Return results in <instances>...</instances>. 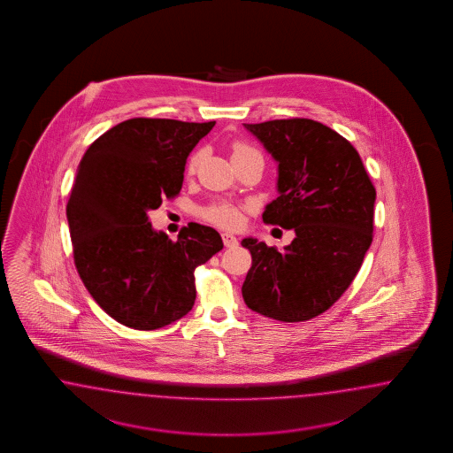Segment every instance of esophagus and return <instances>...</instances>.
I'll return each instance as SVG.
<instances>
[{"mask_svg": "<svg viewBox=\"0 0 453 453\" xmlns=\"http://www.w3.org/2000/svg\"><path fill=\"white\" fill-rule=\"evenodd\" d=\"M222 242H224V246L229 247V249H233V247H235L237 244H239L237 237L233 235V234H222Z\"/></svg>", "mask_w": 453, "mask_h": 453, "instance_id": "34e87169", "label": "esophagus"}]
</instances>
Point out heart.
<instances>
[{
	"label": "heart",
	"mask_w": 453,
	"mask_h": 453,
	"mask_svg": "<svg viewBox=\"0 0 453 453\" xmlns=\"http://www.w3.org/2000/svg\"><path fill=\"white\" fill-rule=\"evenodd\" d=\"M256 151L254 148H250L246 142L242 141H235L233 144V159L234 157H239V156H244L247 152ZM201 159V154L199 152H194L189 159V165H188V173H194L197 163ZM201 216L211 222V224H216L222 229H235L241 226L242 222V209L237 204L233 203H212L209 206L204 207L201 211Z\"/></svg>",
	"instance_id": "b5f03b06"
}]
</instances>
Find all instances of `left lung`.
<instances>
[{
  "mask_svg": "<svg viewBox=\"0 0 453 453\" xmlns=\"http://www.w3.org/2000/svg\"><path fill=\"white\" fill-rule=\"evenodd\" d=\"M279 165V197L262 220L294 229L279 252L247 237L249 309L280 322L320 316L352 284L372 244L375 188L356 148L305 118L244 124Z\"/></svg>",
  "mask_w": 453,
  "mask_h": 453,
  "instance_id": "obj_1",
  "label": "left lung"
}]
</instances>
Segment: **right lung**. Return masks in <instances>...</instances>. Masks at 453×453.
I'll return each mask as SVG.
<instances>
[{"label": "right lung", "instance_id": "add662e5", "mask_svg": "<svg viewBox=\"0 0 453 453\" xmlns=\"http://www.w3.org/2000/svg\"><path fill=\"white\" fill-rule=\"evenodd\" d=\"M214 124L133 118L82 156L66 206L74 264L97 305L126 327L159 329L186 316L196 267L224 247L212 227L191 222L171 241L148 218L178 196L189 152Z\"/></svg>", "mask_w": 453, "mask_h": 453}]
</instances>
